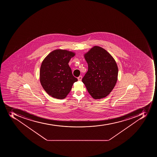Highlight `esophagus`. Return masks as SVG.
I'll return each instance as SVG.
<instances>
[{
    "instance_id": "1",
    "label": "esophagus",
    "mask_w": 157,
    "mask_h": 157,
    "mask_svg": "<svg viewBox=\"0 0 157 157\" xmlns=\"http://www.w3.org/2000/svg\"><path fill=\"white\" fill-rule=\"evenodd\" d=\"M78 80H79V81H81L82 79V76H79V77H78Z\"/></svg>"
}]
</instances>
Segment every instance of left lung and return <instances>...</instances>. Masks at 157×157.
Instances as JSON below:
<instances>
[{"label":"left lung","mask_w":157,"mask_h":157,"mask_svg":"<svg viewBox=\"0 0 157 157\" xmlns=\"http://www.w3.org/2000/svg\"><path fill=\"white\" fill-rule=\"evenodd\" d=\"M84 57L88 69L82 82L93 98H105L117 81L118 69L115 59L105 49L97 46L85 53Z\"/></svg>","instance_id":"obj_1"}]
</instances>
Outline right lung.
Here are the masks:
<instances>
[{"label": "right lung", "mask_w": 157, "mask_h": 157, "mask_svg": "<svg viewBox=\"0 0 157 157\" xmlns=\"http://www.w3.org/2000/svg\"><path fill=\"white\" fill-rule=\"evenodd\" d=\"M74 52L57 49L51 52L42 61L40 80L45 91L52 97L63 99L67 97L74 83V77L68 63L75 56Z\"/></svg>", "instance_id": "right-lung-1"}]
</instances>
